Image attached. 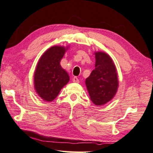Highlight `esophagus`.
<instances>
[{"label":"esophagus","instance_id":"esophagus-1","mask_svg":"<svg viewBox=\"0 0 153 153\" xmlns=\"http://www.w3.org/2000/svg\"><path fill=\"white\" fill-rule=\"evenodd\" d=\"M79 81H80V80H78V78H77V77H73V82L78 83V82H79Z\"/></svg>","mask_w":153,"mask_h":153}]
</instances>
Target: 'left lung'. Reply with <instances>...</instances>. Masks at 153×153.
Instances as JSON below:
<instances>
[{
    "label": "left lung",
    "mask_w": 153,
    "mask_h": 153,
    "mask_svg": "<svg viewBox=\"0 0 153 153\" xmlns=\"http://www.w3.org/2000/svg\"><path fill=\"white\" fill-rule=\"evenodd\" d=\"M95 68L86 79L89 94L97 105L105 104L111 100L118 87L115 66L111 58L104 52H96Z\"/></svg>",
    "instance_id": "obj_1"
}]
</instances>
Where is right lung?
<instances>
[{
  "instance_id": "right-lung-1",
  "label": "right lung",
  "mask_w": 153,
  "mask_h": 153,
  "mask_svg": "<svg viewBox=\"0 0 153 153\" xmlns=\"http://www.w3.org/2000/svg\"><path fill=\"white\" fill-rule=\"evenodd\" d=\"M65 51L64 47H52L44 53L38 63L34 85L38 94L46 101L54 100L69 81L68 73L60 65Z\"/></svg>"
}]
</instances>
